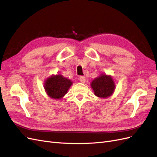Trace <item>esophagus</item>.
I'll return each instance as SVG.
<instances>
[{
  "label": "esophagus",
  "mask_w": 157,
  "mask_h": 157,
  "mask_svg": "<svg viewBox=\"0 0 157 157\" xmlns=\"http://www.w3.org/2000/svg\"><path fill=\"white\" fill-rule=\"evenodd\" d=\"M79 80L82 83H84L85 81H86V78H85L84 77H83V76H81V77H79Z\"/></svg>",
  "instance_id": "esophagus-1"
}]
</instances>
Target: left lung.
Instances as JSON below:
<instances>
[{
    "label": "left lung",
    "mask_w": 157,
    "mask_h": 157,
    "mask_svg": "<svg viewBox=\"0 0 157 157\" xmlns=\"http://www.w3.org/2000/svg\"><path fill=\"white\" fill-rule=\"evenodd\" d=\"M94 94L99 98H108L113 93L115 88V83L110 76L101 75L95 78L91 83Z\"/></svg>",
    "instance_id": "left-lung-1"
}]
</instances>
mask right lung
<instances>
[{"label":"right lung","mask_w":157,"mask_h":157,"mask_svg":"<svg viewBox=\"0 0 157 157\" xmlns=\"http://www.w3.org/2000/svg\"><path fill=\"white\" fill-rule=\"evenodd\" d=\"M72 84L70 80L64 78L62 75H57L46 80L44 88L50 98L60 99L67 94Z\"/></svg>","instance_id":"1"}]
</instances>
